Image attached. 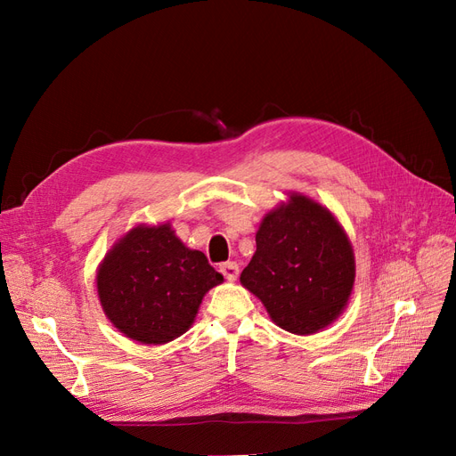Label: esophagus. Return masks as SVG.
<instances>
[{"mask_svg": "<svg viewBox=\"0 0 456 456\" xmlns=\"http://www.w3.org/2000/svg\"><path fill=\"white\" fill-rule=\"evenodd\" d=\"M220 272H223V275L228 281H236L240 275L238 262H224V265H220Z\"/></svg>", "mask_w": 456, "mask_h": 456, "instance_id": "1", "label": "esophagus"}]
</instances>
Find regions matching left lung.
I'll use <instances>...</instances> for the list:
<instances>
[{
	"mask_svg": "<svg viewBox=\"0 0 456 456\" xmlns=\"http://www.w3.org/2000/svg\"><path fill=\"white\" fill-rule=\"evenodd\" d=\"M354 280L346 232L327 207L302 194L262 218L256 251L240 278L272 322L295 335L333 323L348 305Z\"/></svg>",
	"mask_w": 456,
	"mask_h": 456,
	"instance_id": "1",
	"label": "left lung"
}]
</instances>
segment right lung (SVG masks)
<instances>
[{
    "label": "right lung",
    "mask_w": 456,
    "mask_h": 456,
    "mask_svg": "<svg viewBox=\"0 0 456 456\" xmlns=\"http://www.w3.org/2000/svg\"><path fill=\"white\" fill-rule=\"evenodd\" d=\"M223 281V273L201 251L188 249L169 223L129 230L96 272L106 317L141 344H165L186 333L205 293Z\"/></svg>",
    "instance_id": "add662e5"
}]
</instances>
